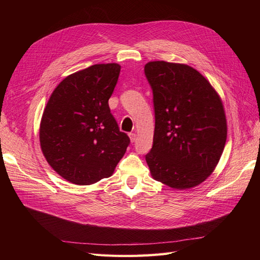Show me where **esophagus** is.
<instances>
[{"instance_id": "34e87169", "label": "esophagus", "mask_w": 260, "mask_h": 260, "mask_svg": "<svg viewBox=\"0 0 260 260\" xmlns=\"http://www.w3.org/2000/svg\"><path fill=\"white\" fill-rule=\"evenodd\" d=\"M129 138H130V141L131 142L133 143L136 141V138H137V135L136 133H133V132H131V133H129Z\"/></svg>"}]
</instances>
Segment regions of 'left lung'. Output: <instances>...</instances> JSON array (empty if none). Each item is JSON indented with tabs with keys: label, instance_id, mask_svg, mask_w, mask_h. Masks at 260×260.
I'll use <instances>...</instances> for the list:
<instances>
[{
	"label": "left lung",
	"instance_id": "8db88e82",
	"mask_svg": "<svg viewBox=\"0 0 260 260\" xmlns=\"http://www.w3.org/2000/svg\"><path fill=\"white\" fill-rule=\"evenodd\" d=\"M155 130L145 159L152 177L177 190L204 182L215 170L226 141L222 101L210 82L185 64L149 61Z\"/></svg>",
	"mask_w": 260,
	"mask_h": 260
}]
</instances>
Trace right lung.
Listing matches in <instances>:
<instances>
[{
  "mask_svg": "<svg viewBox=\"0 0 260 260\" xmlns=\"http://www.w3.org/2000/svg\"><path fill=\"white\" fill-rule=\"evenodd\" d=\"M120 68L116 62L96 64L67 76L44 108L42 153L69 182L89 185L111 177L127 151L130 139L108 106Z\"/></svg>",
  "mask_w": 260,
  "mask_h": 260,
  "instance_id": "1",
  "label": "right lung"
}]
</instances>
